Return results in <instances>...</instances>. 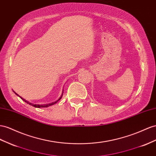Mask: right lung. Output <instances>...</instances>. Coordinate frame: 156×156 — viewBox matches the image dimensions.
<instances>
[{
  "instance_id": "right-lung-1",
  "label": "right lung",
  "mask_w": 156,
  "mask_h": 156,
  "mask_svg": "<svg viewBox=\"0 0 156 156\" xmlns=\"http://www.w3.org/2000/svg\"><path fill=\"white\" fill-rule=\"evenodd\" d=\"M14 93L17 95V96H18L19 97L22 99V100H23L24 102H26L27 104H29V105H31V106H34V107H35V108H47V107H49V106H52V105H54V104H55L56 103H57L59 100H60L61 98H62V95H63V93H64V90H63V92H62V96H60V98H59L58 100H56V101H55V102H51V103H48V104H32V103H31V102H29V101H27V100H25L24 98H23L22 96H20L17 93H16V92H14Z\"/></svg>"
}]
</instances>
